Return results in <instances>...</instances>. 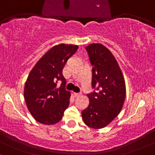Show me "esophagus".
Returning a JSON list of instances; mask_svg holds the SVG:
<instances>
[{"label":"esophagus","instance_id":"obj_1","mask_svg":"<svg viewBox=\"0 0 155 155\" xmlns=\"http://www.w3.org/2000/svg\"><path fill=\"white\" fill-rule=\"evenodd\" d=\"M74 96H75L76 97L81 96V92H79V93H76V92H74Z\"/></svg>","mask_w":155,"mask_h":155}]
</instances>
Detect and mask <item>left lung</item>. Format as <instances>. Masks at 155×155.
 Returning a JSON list of instances; mask_svg holds the SVG:
<instances>
[{
  "label": "left lung",
  "instance_id": "obj_1",
  "mask_svg": "<svg viewBox=\"0 0 155 155\" xmlns=\"http://www.w3.org/2000/svg\"><path fill=\"white\" fill-rule=\"evenodd\" d=\"M92 65V87L96 92L88 94L89 106L81 113L89 127L102 128L118 116L126 97L124 76L116 59L102 44L85 48Z\"/></svg>",
  "mask_w": 155,
  "mask_h": 155
}]
</instances>
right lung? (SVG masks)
Returning a JSON list of instances; mask_svg holds the SVG:
<instances>
[{"instance_id":"add662e5","label":"right lung","mask_w":155,"mask_h":155,"mask_svg":"<svg viewBox=\"0 0 155 155\" xmlns=\"http://www.w3.org/2000/svg\"><path fill=\"white\" fill-rule=\"evenodd\" d=\"M74 45L60 44L48 50L29 73L24 87L26 105L37 122L45 125L58 123L69 105L70 92L63 69L78 49ZM59 81L61 84L57 85Z\"/></svg>"}]
</instances>
